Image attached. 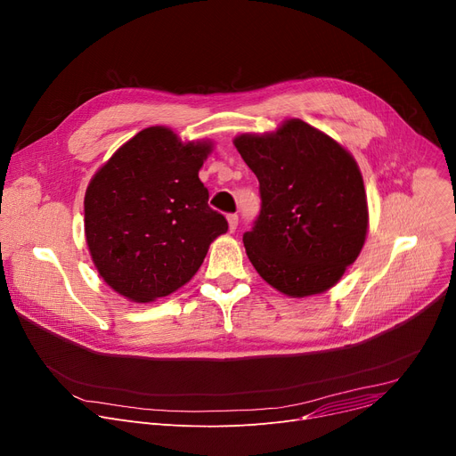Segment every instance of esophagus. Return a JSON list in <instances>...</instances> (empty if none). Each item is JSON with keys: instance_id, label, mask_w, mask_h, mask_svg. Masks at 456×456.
<instances>
[{"instance_id": "1", "label": "esophagus", "mask_w": 456, "mask_h": 456, "mask_svg": "<svg viewBox=\"0 0 456 456\" xmlns=\"http://www.w3.org/2000/svg\"><path fill=\"white\" fill-rule=\"evenodd\" d=\"M237 224H239V216H237V214H230V216H228V226H230V232H235Z\"/></svg>"}]
</instances>
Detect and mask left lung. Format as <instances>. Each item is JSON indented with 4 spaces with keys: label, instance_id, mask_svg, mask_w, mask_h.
Listing matches in <instances>:
<instances>
[{
    "label": "left lung",
    "instance_id": "1",
    "mask_svg": "<svg viewBox=\"0 0 456 456\" xmlns=\"http://www.w3.org/2000/svg\"><path fill=\"white\" fill-rule=\"evenodd\" d=\"M233 144L256 173L261 212L242 235L247 256L275 290L292 297L334 287L360 256L367 195L356 160L303 120Z\"/></svg>",
    "mask_w": 456,
    "mask_h": 456
}]
</instances>
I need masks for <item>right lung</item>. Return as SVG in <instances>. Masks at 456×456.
<instances>
[{"label": "right lung", "instance_id": "right-lung-1", "mask_svg": "<svg viewBox=\"0 0 456 456\" xmlns=\"http://www.w3.org/2000/svg\"><path fill=\"white\" fill-rule=\"evenodd\" d=\"M209 151V142L183 144L153 126L94 173L84 199L86 240L98 273L120 296L148 303L181 289L226 233L199 179Z\"/></svg>", "mask_w": 456, "mask_h": 456}]
</instances>
